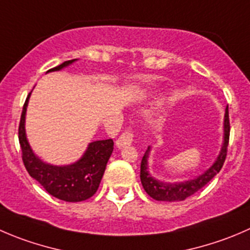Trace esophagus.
Masks as SVG:
<instances>
[{
  "label": "esophagus",
  "mask_w": 250,
  "mask_h": 250,
  "mask_svg": "<svg viewBox=\"0 0 250 250\" xmlns=\"http://www.w3.org/2000/svg\"><path fill=\"white\" fill-rule=\"evenodd\" d=\"M133 139H134V134H133L130 130H125L122 134L120 135L117 140H116V146L117 147H125L127 145H130L133 143Z\"/></svg>",
  "instance_id": "esophagus-1"
}]
</instances>
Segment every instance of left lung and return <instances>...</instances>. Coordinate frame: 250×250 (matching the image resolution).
I'll return each mask as SVG.
<instances>
[{"label": "left lung", "mask_w": 250, "mask_h": 250, "mask_svg": "<svg viewBox=\"0 0 250 250\" xmlns=\"http://www.w3.org/2000/svg\"><path fill=\"white\" fill-rule=\"evenodd\" d=\"M229 139V106L226 107L224 121V143L221 145L220 154L217 155L214 164L209 167L205 172L197 176L193 179H187L182 182H162L152 177L149 172L147 167V159L150 154V146L145 151L144 156L140 164V181H142L143 188L145 192L155 200L159 202H181V200L189 198L190 195L195 194L198 190H200L203 187L207 186L215 176L220 172V169L224 166L225 159L227 155V145Z\"/></svg>", "instance_id": "left-lung-1"}]
</instances>
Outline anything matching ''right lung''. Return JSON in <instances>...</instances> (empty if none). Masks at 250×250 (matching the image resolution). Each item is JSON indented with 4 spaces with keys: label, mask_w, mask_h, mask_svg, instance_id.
<instances>
[{
    "label": "right lung",
    "mask_w": 250,
    "mask_h": 250,
    "mask_svg": "<svg viewBox=\"0 0 250 250\" xmlns=\"http://www.w3.org/2000/svg\"><path fill=\"white\" fill-rule=\"evenodd\" d=\"M77 60L66 61L48 72L61 71L71 66ZM29 93L19 123V144L21 147V159L28 173L45 188L46 192L57 199L69 203L83 202L93 197L100 186L106 165L113 151V140H96L89 143L85 152L78 161L71 165H51L42 161L31 149L25 133V115L28 107Z\"/></svg>",
    "instance_id": "add662e5"
}]
</instances>
